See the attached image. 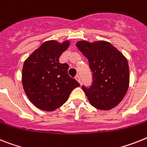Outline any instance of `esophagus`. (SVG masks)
<instances>
[{
	"label": "esophagus",
	"mask_w": 147,
	"mask_h": 147,
	"mask_svg": "<svg viewBox=\"0 0 147 147\" xmlns=\"http://www.w3.org/2000/svg\"><path fill=\"white\" fill-rule=\"evenodd\" d=\"M75 79H76V80L78 81L79 83H81V79H80V76H79V75H76V76H75Z\"/></svg>",
	"instance_id": "1"
}]
</instances>
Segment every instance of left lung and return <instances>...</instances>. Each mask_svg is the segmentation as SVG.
<instances>
[{"label": "left lung", "mask_w": 147, "mask_h": 147, "mask_svg": "<svg viewBox=\"0 0 147 147\" xmlns=\"http://www.w3.org/2000/svg\"><path fill=\"white\" fill-rule=\"evenodd\" d=\"M76 47L86 57L92 73V85L82 86L91 105L109 110L119 104L129 86V67L125 57L107 41L81 40Z\"/></svg>", "instance_id": "8db88e82"}]
</instances>
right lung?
Wrapping results in <instances>:
<instances>
[{
	"label": "right lung",
	"instance_id": "1",
	"mask_svg": "<svg viewBox=\"0 0 147 147\" xmlns=\"http://www.w3.org/2000/svg\"><path fill=\"white\" fill-rule=\"evenodd\" d=\"M70 41H46L24 62L22 81L25 92L31 103L45 111H53L62 106L74 88L80 83L68 75L67 64L59 58Z\"/></svg>",
	"mask_w": 147,
	"mask_h": 147
}]
</instances>
